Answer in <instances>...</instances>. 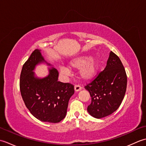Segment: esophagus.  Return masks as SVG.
I'll return each mask as SVG.
<instances>
[{
  "label": "esophagus",
  "mask_w": 146,
  "mask_h": 146,
  "mask_svg": "<svg viewBox=\"0 0 146 146\" xmlns=\"http://www.w3.org/2000/svg\"><path fill=\"white\" fill-rule=\"evenodd\" d=\"M75 88V92H78V91H80L82 90V87L80 85H75V88Z\"/></svg>",
  "instance_id": "1"
}]
</instances>
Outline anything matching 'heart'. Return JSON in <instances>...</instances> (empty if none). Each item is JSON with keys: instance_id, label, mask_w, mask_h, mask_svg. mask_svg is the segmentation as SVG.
<instances>
[{"instance_id": "obj_1", "label": "heart", "mask_w": 146, "mask_h": 146, "mask_svg": "<svg viewBox=\"0 0 146 146\" xmlns=\"http://www.w3.org/2000/svg\"><path fill=\"white\" fill-rule=\"evenodd\" d=\"M68 66L73 69H80L79 75L85 80L90 81L94 79L97 75L100 68V61L95 57H91L89 55L79 56L68 62ZM60 72L63 76L70 75V70L67 68H60Z\"/></svg>"}]
</instances>
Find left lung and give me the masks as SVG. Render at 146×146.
<instances>
[{"label":"left lung","mask_w":146,"mask_h":146,"mask_svg":"<svg viewBox=\"0 0 146 146\" xmlns=\"http://www.w3.org/2000/svg\"><path fill=\"white\" fill-rule=\"evenodd\" d=\"M127 75L122 61L110 51L104 70L85 86L92 98L87 111L96 119L113 113L119 107L127 88Z\"/></svg>","instance_id":"1"}]
</instances>
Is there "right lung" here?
Wrapping results in <instances>:
<instances>
[{
  "label": "right lung",
  "instance_id": "1",
  "mask_svg": "<svg viewBox=\"0 0 146 146\" xmlns=\"http://www.w3.org/2000/svg\"><path fill=\"white\" fill-rule=\"evenodd\" d=\"M42 63L52 66L44 60L41 51L37 49L22 68L21 94L27 109L37 119L58 123L66 116L68 102L75 92L74 86L58 82L59 73L54 67L48 68L46 76H37L33 71Z\"/></svg>",
  "mask_w": 146,
  "mask_h": 146
}]
</instances>
